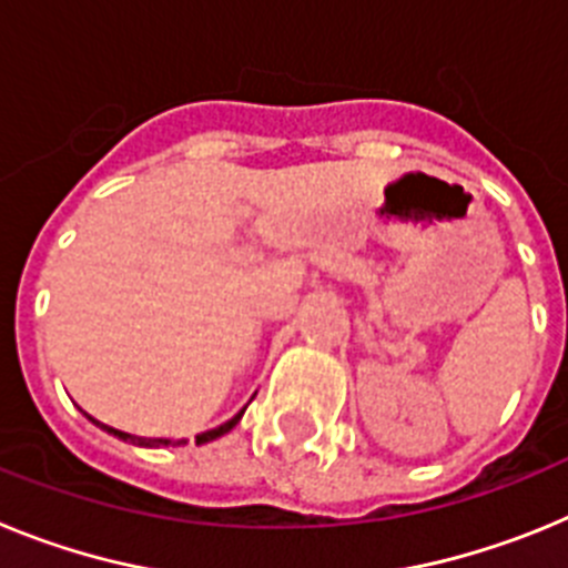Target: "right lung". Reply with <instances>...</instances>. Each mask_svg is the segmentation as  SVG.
Segmentation results:
<instances>
[{
    "instance_id": "right-lung-1",
    "label": "right lung",
    "mask_w": 568,
    "mask_h": 568,
    "mask_svg": "<svg viewBox=\"0 0 568 568\" xmlns=\"http://www.w3.org/2000/svg\"><path fill=\"white\" fill-rule=\"evenodd\" d=\"M241 415H244V409H241L239 415H235V418H230L227 424H222V426H215V429H210V433H202V435H195V444H207V440H213V438H222L224 433H230V429H233L235 424H239L241 420ZM93 424H99V420H93ZM102 426V429H108L110 435H115V438H122V440H130V444H139V446H168L170 440H159V438H135V435H128V433H119V429H113V426H104V424H99ZM175 444H187V440H175ZM173 444V446H175Z\"/></svg>"
}]
</instances>
